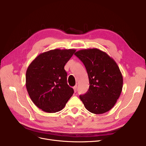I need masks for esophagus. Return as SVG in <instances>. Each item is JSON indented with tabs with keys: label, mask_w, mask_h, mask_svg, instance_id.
<instances>
[{
	"label": "esophagus",
	"mask_w": 146,
	"mask_h": 146,
	"mask_svg": "<svg viewBox=\"0 0 146 146\" xmlns=\"http://www.w3.org/2000/svg\"><path fill=\"white\" fill-rule=\"evenodd\" d=\"M77 88H78V86H77V85H75V86L73 87V89H74V92H76V90H77Z\"/></svg>",
	"instance_id": "1"
}]
</instances>
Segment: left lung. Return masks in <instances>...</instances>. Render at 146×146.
Masks as SVG:
<instances>
[{
    "instance_id": "obj_1",
    "label": "left lung",
    "mask_w": 146,
    "mask_h": 146,
    "mask_svg": "<svg viewBox=\"0 0 146 146\" xmlns=\"http://www.w3.org/2000/svg\"><path fill=\"white\" fill-rule=\"evenodd\" d=\"M85 65L89 88L80 99L89 112L102 114L111 110L119 98L123 78L115 60L98 48L83 49L76 52Z\"/></svg>"
}]
</instances>
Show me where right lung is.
Listing matches in <instances>:
<instances>
[{"label": "right lung", "instance_id": "right-lung-1", "mask_svg": "<svg viewBox=\"0 0 146 146\" xmlns=\"http://www.w3.org/2000/svg\"><path fill=\"white\" fill-rule=\"evenodd\" d=\"M75 49H54L38 55L26 72V88L34 104L42 111L62 110L74 93L67 83L64 66Z\"/></svg>", "mask_w": 146, "mask_h": 146}]
</instances>
